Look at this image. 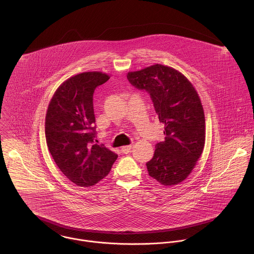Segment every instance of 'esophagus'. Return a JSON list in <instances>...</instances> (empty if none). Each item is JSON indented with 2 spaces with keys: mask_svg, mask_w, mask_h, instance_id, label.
I'll return each instance as SVG.
<instances>
[{
  "mask_svg": "<svg viewBox=\"0 0 254 254\" xmlns=\"http://www.w3.org/2000/svg\"><path fill=\"white\" fill-rule=\"evenodd\" d=\"M131 150H132V145H125V146H122V147H121V151H122L123 153H128V152H130Z\"/></svg>",
  "mask_w": 254,
  "mask_h": 254,
  "instance_id": "34e87169",
  "label": "esophagus"
}]
</instances>
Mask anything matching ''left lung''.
Segmentation results:
<instances>
[{
    "label": "left lung",
    "mask_w": 254,
    "mask_h": 254,
    "mask_svg": "<svg viewBox=\"0 0 254 254\" xmlns=\"http://www.w3.org/2000/svg\"><path fill=\"white\" fill-rule=\"evenodd\" d=\"M129 82L149 93L165 141L157 143L146 162L148 175L163 186L184 181L205 144V118L200 98L190 81L175 68L153 64L127 73Z\"/></svg>",
    "instance_id": "obj_1"
}]
</instances>
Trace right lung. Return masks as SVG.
Instances as JSON below:
<instances>
[{
	"label": "right lung",
	"instance_id": "obj_1",
	"mask_svg": "<svg viewBox=\"0 0 254 254\" xmlns=\"http://www.w3.org/2000/svg\"><path fill=\"white\" fill-rule=\"evenodd\" d=\"M109 74L87 71L63 82L46 113V142L56 164L78 187H92L109 175L117 154L94 143L95 89Z\"/></svg>",
	"mask_w": 254,
	"mask_h": 254
}]
</instances>
